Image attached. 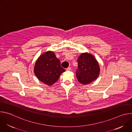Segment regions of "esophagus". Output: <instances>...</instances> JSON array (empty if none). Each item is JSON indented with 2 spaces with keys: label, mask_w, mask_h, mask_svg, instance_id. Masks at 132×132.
I'll return each instance as SVG.
<instances>
[{
  "label": "esophagus",
  "mask_w": 132,
  "mask_h": 132,
  "mask_svg": "<svg viewBox=\"0 0 132 132\" xmlns=\"http://www.w3.org/2000/svg\"><path fill=\"white\" fill-rule=\"evenodd\" d=\"M71 69V67H68V68H66V70H67V71H70Z\"/></svg>",
  "instance_id": "1"
}]
</instances>
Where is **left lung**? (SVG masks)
<instances>
[{"instance_id": "left-lung-1", "label": "left lung", "mask_w": 132, "mask_h": 132, "mask_svg": "<svg viewBox=\"0 0 132 132\" xmlns=\"http://www.w3.org/2000/svg\"><path fill=\"white\" fill-rule=\"evenodd\" d=\"M78 64L76 75L78 81L81 84H90L99 76L100 67L93 55L82 53L78 59Z\"/></svg>"}]
</instances>
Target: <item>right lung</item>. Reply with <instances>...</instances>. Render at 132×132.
I'll return each instance as SVG.
<instances>
[{"mask_svg":"<svg viewBox=\"0 0 132 132\" xmlns=\"http://www.w3.org/2000/svg\"><path fill=\"white\" fill-rule=\"evenodd\" d=\"M34 71L40 81L51 86L58 80L61 73L65 70L61 67L60 61L56 58L55 54L47 51L37 59Z\"/></svg>","mask_w":132,"mask_h":132,"instance_id":"obj_1","label":"right lung"}]
</instances>
